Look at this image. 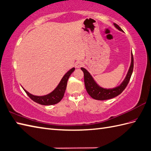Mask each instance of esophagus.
Wrapping results in <instances>:
<instances>
[{
    "label": "esophagus",
    "instance_id": "34e87169",
    "mask_svg": "<svg viewBox=\"0 0 151 151\" xmlns=\"http://www.w3.org/2000/svg\"><path fill=\"white\" fill-rule=\"evenodd\" d=\"M83 64L81 61H77L75 63V67L77 68H81V66H83Z\"/></svg>",
    "mask_w": 151,
    "mask_h": 151
}]
</instances>
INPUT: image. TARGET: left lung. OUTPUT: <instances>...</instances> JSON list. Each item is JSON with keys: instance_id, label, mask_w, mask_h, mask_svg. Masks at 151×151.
I'll return each instance as SVG.
<instances>
[{"instance_id": "left-lung-1", "label": "left lung", "mask_w": 151, "mask_h": 151, "mask_svg": "<svg viewBox=\"0 0 151 151\" xmlns=\"http://www.w3.org/2000/svg\"><path fill=\"white\" fill-rule=\"evenodd\" d=\"M115 27L118 29L120 31L123 32V29L119 27V26L116 24V23L114 24ZM132 57H131V64L129 70V72L127 73V76L124 81L119 86L116 87L114 88L110 89H106L103 88L96 84V83L93 79L92 77L90 74V73L84 68H81V70L84 73V81L85 85L87 92L88 94L92 97L93 99L96 100H106L109 99H112L113 98L118 96L121 93L126 86L128 85V83L130 81V79L131 78L132 73L133 72L134 68V58L132 52Z\"/></svg>"}]
</instances>
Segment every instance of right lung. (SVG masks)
I'll use <instances>...</instances> for the list:
<instances>
[{"instance_id": "add662e5", "label": "right lung", "mask_w": 151, "mask_h": 151, "mask_svg": "<svg viewBox=\"0 0 151 151\" xmlns=\"http://www.w3.org/2000/svg\"><path fill=\"white\" fill-rule=\"evenodd\" d=\"M75 68H73L71 70L67 72L66 74L63 76L61 81H60L59 84L57 86V88L53 90L52 92H51L49 94L44 96H33L31 93H29L26 91V90L24 89L25 92L26 93L30 99H32L33 101L39 104H41L42 105H55V104L58 103L61 100L63 99V96H64L65 90L66 88L67 85V81L69 77L71 75V73L74 71Z\"/></svg>"}]
</instances>
